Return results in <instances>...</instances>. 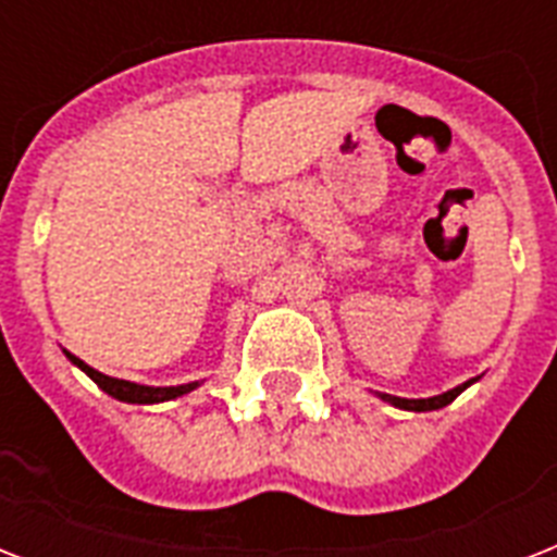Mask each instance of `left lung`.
<instances>
[{"instance_id": "8db88e82", "label": "left lung", "mask_w": 557, "mask_h": 557, "mask_svg": "<svg viewBox=\"0 0 557 557\" xmlns=\"http://www.w3.org/2000/svg\"><path fill=\"white\" fill-rule=\"evenodd\" d=\"M474 381L480 379H471L466 381V384H459V387L448 389V393H440V396H431V398H401V396H389V393H375V396L381 398V401H387V405L398 407V410H413V413H424V410H440V407L450 405L454 398L462 393V389H468Z\"/></svg>"}]
</instances>
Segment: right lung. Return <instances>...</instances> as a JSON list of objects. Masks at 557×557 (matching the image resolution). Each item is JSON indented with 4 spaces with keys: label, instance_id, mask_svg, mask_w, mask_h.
Segmentation results:
<instances>
[{
    "label": "right lung",
    "instance_id": "1",
    "mask_svg": "<svg viewBox=\"0 0 557 557\" xmlns=\"http://www.w3.org/2000/svg\"><path fill=\"white\" fill-rule=\"evenodd\" d=\"M65 358H69L74 367H81L107 396L117 398V401H126V405H161V401H173V398L193 393V389L201 384V381H190V384H176V387H150V384H135V381L103 375V372H98L95 367H89L86 361L72 356V352H65Z\"/></svg>",
    "mask_w": 557,
    "mask_h": 557
}]
</instances>
